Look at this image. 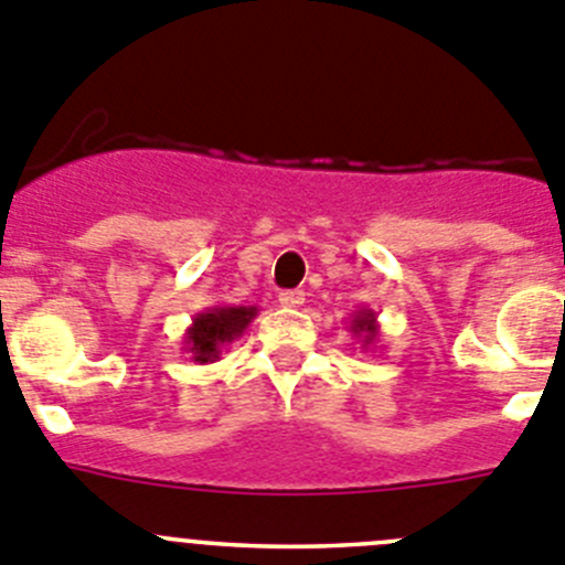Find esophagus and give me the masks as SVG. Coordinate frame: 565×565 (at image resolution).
<instances>
[{
	"mask_svg": "<svg viewBox=\"0 0 565 565\" xmlns=\"http://www.w3.org/2000/svg\"><path fill=\"white\" fill-rule=\"evenodd\" d=\"M303 300H307L303 289H284V292L278 295V303H281V307H287V309L303 307Z\"/></svg>",
	"mask_w": 565,
	"mask_h": 565,
	"instance_id": "obj_1",
	"label": "esophagus"
}]
</instances>
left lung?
I'll return each instance as SVG.
<instances>
[{"instance_id": "left-lung-1", "label": "left lung", "mask_w": 565, "mask_h": 565, "mask_svg": "<svg viewBox=\"0 0 565 565\" xmlns=\"http://www.w3.org/2000/svg\"><path fill=\"white\" fill-rule=\"evenodd\" d=\"M348 329H351V334L356 337V340H362V348L365 351H371L373 342L379 340V323H376V312L373 309H356L354 315H351V323H348Z\"/></svg>"}]
</instances>
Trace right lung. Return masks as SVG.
I'll return each instance as SVG.
<instances>
[{"instance_id":"right-lung-1","label":"right lung","mask_w":565,"mask_h":565,"mask_svg":"<svg viewBox=\"0 0 565 565\" xmlns=\"http://www.w3.org/2000/svg\"><path fill=\"white\" fill-rule=\"evenodd\" d=\"M258 307H211L205 312L194 315L192 326L183 334V348L189 360L198 365L217 362L223 348L239 340L242 331L253 323Z\"/></svg>"}]
</instances>
